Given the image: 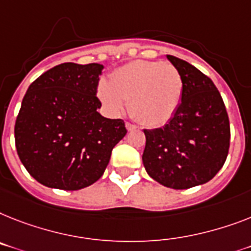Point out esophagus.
<instances>
[{"instance_id": "1", "label": "esophagus", "mask_w": 251, "mask_h": 251, "mask_svg": "<svg viewBox=\"0 0 251 251\" xmlns=\"http://www.w3.org/2000/svg\"><path fill=\"white\" fill-rule=\"evenodd\" d=\"M126 128H127V130H134L137 127H136L134 124H132V123H129V122H127V123H126Z\"/></svg>"}]
</instances>
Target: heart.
I'll return each instance as SVG.
<instances>
[{"label":"heart","mask_w":251,"mask_h":251,"mask_svg":"<svg viewBox=\"0 0 251 251\" xmlns=\"http://www.w3.org/2000/svg\"><path fill=\"white\" fill-rule=\"evenodd\" d=\"M182 90L183 79L176 66L138 60L115 70L110 83L101 80L97 92L111 114H121L124 101H129L134 119L148 127H159L175 115Z\"/></svg>","instance_id":"heart-1"}]
</instances>
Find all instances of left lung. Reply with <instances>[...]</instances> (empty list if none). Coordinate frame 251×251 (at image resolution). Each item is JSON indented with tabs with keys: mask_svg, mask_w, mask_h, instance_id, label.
<instances>
[{
	"mask_svg": "<svg viewBox=\"0 0 251 251\" xmlns=\"http://www.w3.org/2000/svg\"><path fill=\"white\" fill-rule=\"evenodd\" d=\"M183 79L181 103L164 127L144 129L142 161L152 179L185 190L206 183L223 167L229 149V121L222 96L209 76L167 55Z\"/></svg>",
	"mask_w": 251,
	"mask_h": 251,
	"instance_id": "left-lung-1",
	"label": "left lung"
}]
</instances>
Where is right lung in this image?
<instances>
[{
    "instance_id": "right-lung-1",
    "label": "right lung",
    "mask_w": 251,
    "mask_h": 251,
    "mask_svg": "<svg viewBox=\"0 0 251 251\" xmlns=\"http://www.w3.org/2000/svg\"><path fill=\"white\" fill-rule=\"evenodd\" d=\"M103 65L64 63L26 91L15 123L16 151L43 186L80 190L99 179L127 133L122 119L103 118L97 86Z\"/></svg>"
}]
</instances>
